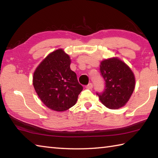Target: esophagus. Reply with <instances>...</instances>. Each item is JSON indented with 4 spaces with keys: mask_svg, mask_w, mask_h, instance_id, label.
I'll return each instance as SVG.
<instances>
[{
    "mask_svg": "<svg viewBox=\"0 0 158 158\" xmlns=\"http://www.w3.org/2000/svg\"><path fill=\"white\" fill-rule=\"evenodd\" d=\"M85 88H86V89H93V84H92V83H89V84H88L86 86H85Z\"/></svg>",
    "mask_w": 158,
    "mask_h": 158,
    "instance_id": "1",
    "label": "esophagus"
}]
</instances>
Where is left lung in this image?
Here are the masks:
<instances>
[{"label": "left lung", "instance_id": "left-lung-1", "mask_svg": "<svg viewBox=\"0 0 158 158\" xmlns=\"http://www.w3.org/2000/svg\"><path fill=\"white\" fill-rule=\"evenodd\" d=\"M100 70L105 81L102 93H97L106 107L118 109L129 100L135 86V75L126 64L118 58L102 61Z\"/></svg>", "mask_w": 158, "mask_h": 158}]
</instances>
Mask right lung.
<instances>
[{"label":"right lung","instance_id":"1","mask_svg":"<svg viewBox=\"0 0 158 158\" xmlns=\"http://www.w3.org/2000/svg\"><path fill=\"white\" fill-rule=\"evenodd\" d=\"M71 60L61 49L49 53L37 66L33 84L37 95L48 108L68 110L75 105L83 86L70 69Z\"/></svg>","mask_w":158,"mask_h":158}]
</instances>
